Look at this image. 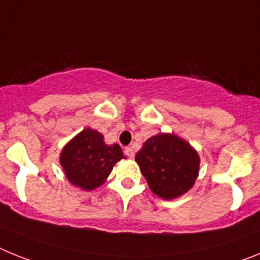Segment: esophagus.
<instances>
[{
	"label": "esophagus",
	"mask_w": 260,
	"mask_h": 260,
	"mask_svg": "<svg viewBox=\"0 0 260 260\" xmlns=\"http://www.w3.org/2000/svg\"><path fill=\"white\" fill-rule=\"evenodd\" d=\"M124 154L127 155V157H129V158H133V157H135V150H133L132 148H129V146H128V148L124 149Z\"/></svg>",
	"instance_id": "obj_1"
}]
</instances>
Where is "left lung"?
Instances as JSON below:
<instances>
[{
	"label": "left lung",
	"instance_id": "obj_1",
	"mask_svg": "<svg viewBox=\"0 0 260 260\" xmlns=\"http://www.w3.org/2000/svg\"><path fill=\"white\" fill-rule=\"evenodd\" d=\"M135 159L150 191L164 200L184 195L199 175L198 152L174 133H158L146 140Z\"/></svg>",
	"mask_w": 260,
	"mask_h": 260
}]
</instances>
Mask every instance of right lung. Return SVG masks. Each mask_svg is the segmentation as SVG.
Returning a JSON list of instances; mask_svg holds the SVG:
<instances>
[{"label":"right lung","instance_id":"obj_1","mask_svg":"<svg viewBox=\"0 0 260 260\" xmlns=\"http://www.w3.org/2000/svg\"><path fill=\"white\" fill-rule=\"evenodd\" d=\"M123 158L117 144L107 145L102 133L85 128L62 148L60 165L73 186L92 191L105 183L115 164Z\"/></svg>","mask_w":260,"mask_h":260}]
</instances>
